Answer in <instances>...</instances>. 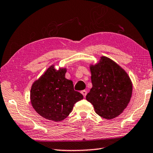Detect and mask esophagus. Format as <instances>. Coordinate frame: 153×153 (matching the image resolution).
Returning <instances> with one entry per match:
<instances>
[{
    "instance_id": "esophagus-1",
    "label": "esophagus",
    "mask_w": 153,
    "mask_h": 153,
    "mask_svg": "<svg viewBox=\"0 0 153 153\" xmlns=\"http://www.w3.org/2000/svg\"><path fill=\"white\" fill-rule=\"evenodd\" d=\"M81 93L83 94V96L84 97H85L86 95V94H87V91H85V90H84V91H81Z\"/></svg>"
}]
</instances>
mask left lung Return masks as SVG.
<instances>
[{
    "label": "left lung",
    "mask_w": 153,
    "mask_h": 153,
    "mask_svg": "<svg viewBox=\"0 0 153 153\" xmlns=\"http://www.w3.org/2000/svg\"><path fill=\"white\" fill-rule=\"evenodd\" d=\"M93 87L86 96L95 112L105 119L119 116L132 94V82L124 69L108 57L90 66Z\"/></svg>",
    "instance_id": "1"
}]
</instances>
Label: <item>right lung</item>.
<instances>
[{"instance_id":"right-lung-1","label":"right lung","mask_w":153,"mask_h":153,"mask_svg":"<svg viewBox=\"0 0 153 153\" xmlns=\"http://www.w3.org/2000/svg\"><path fill=\"white\" fill-rule=\"evenodd\" d=\"M67 69L52 65L31 86L33 108L44 118L59 122L71 112L74 104L83 95L74 91L73 82L65 78Z\"/></svg>"}]
</instances>
